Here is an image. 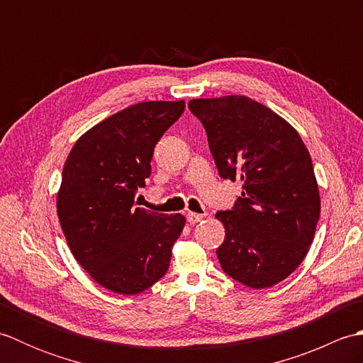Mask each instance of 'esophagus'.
Wrapping results in <instances>:
<instances>
[{"label": "esophagus", "instance_id": "esophagus-1", "mask_svg": "<svg viewBox=\"0 0 363 363\" xmlns=\"http://www.w3.org/2000/svg\"><path fill=\"white\" fill-rule=\"evenodd\" d=\"M203 218H204V215H201V213H195V212L187 213V221L190 223V225H196V223H199Z\"/></svg>", "mask_w": 363, "mask_h": 363}]
</instances>
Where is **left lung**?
Returning a JSON list of instances; mask_svg holds the SVG:
<instances>
[{"label":"left lung","mask_w":363,"mask_h":363,"mask_svg":"<svg viewBox=\"0 0 363 363\" xmlns=\"http://www.w3.org/2000/svg\"><path fill=\"white\" fill-rule=\"evenodd\" d=\"M223 179L243 181L230 211L215 213L226 229L217 256L223 272L251 289L279 284L299 267L320 218L311 154L299 134L248 96L191 99Z\"/></svg>","instance_id":"obj_1"}]
</instances>
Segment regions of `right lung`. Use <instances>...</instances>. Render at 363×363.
<instances>
[{
    "mask_svg": "<svg viewBox=\"0 0 363 363\" xmlns=\"http://www.w3.org/2000/svg\"><path fill=\"white\" fill-rule=\"evenodd\" d=\"M184 101L129 106L89 129L67 157L57 215L81 267L121 295H135L167 273L186 218L135 207L151 174L154 146L179 120Z\"/></svg>",
    "mask_w": 363,
    "mask_h": 363,
    "instance_id": "obj_1",
    "label": "right lung"
}]
</instances>
